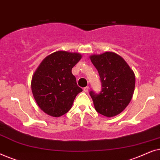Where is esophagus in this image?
Returning <instances> with one entry per match:
<instances>
[{"mask_svg": "<svg viewBox=\"0 0 160 160\" xmlns=\"http://www.w3.org/2000/svg\"><path fill=\"white\" fill-rule=\"evenodd\" d=\"M83 89H84V91L85 92H87L89 91V87H84V88Z\"/></svg>", "mask_w": 160, "mask_h": 160, "instance_id": "obj_1", "label": "esophagus"}]
</instances>
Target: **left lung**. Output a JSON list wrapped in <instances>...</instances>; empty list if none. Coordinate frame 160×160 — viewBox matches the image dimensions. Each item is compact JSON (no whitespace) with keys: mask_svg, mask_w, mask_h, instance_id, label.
<instances>
[{"mask_svg":"<svg viewBox=\"0 0 160 160\" xmlns=\"http://www.w3.org/2000/svg\"><path fill=\"white\" fill-rule=\"evenodd\" d=\"M101 78L100 94L90 92L95 110L106 117H115L122 112L132 100L135 90L134 72L121 56L106 52L89 56Z\"/></svg>","mask_w":160,"mask_h":160,"instance_id":"obj_1","label":"left lung"}]
</instances>
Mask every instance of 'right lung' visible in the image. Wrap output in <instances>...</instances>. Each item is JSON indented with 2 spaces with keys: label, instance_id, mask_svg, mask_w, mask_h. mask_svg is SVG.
<instances>
[{
  "label": "right lung",
  "instance_id": "1",
  "mask_svg": "<svg viewBox=\"0 0 160 160\" xmlns=\"http://www.w3.org/2000/svg\"><path fill=\"white\" fill-rule=\"evenodd\" d=\"M82 58L78 52L57 51L43 59L34 72L31 90L41 110L53 117L66 113L82 92L71 70Z\"/></svg>",
  "mask_w": 160,
  "mask_h": 160
}]
</instances>
